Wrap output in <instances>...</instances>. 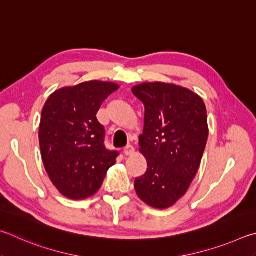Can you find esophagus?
Segmentation results:
<instances>
[{
    "label": "esophagus",
    "instance_id": "1",
    "mask_svg": "<svg viewBox=\"0 0 256 256\" xmlns=\"http://www.w3.org/2000/svg\"><path fill=\"white\" fill-rule=\"evenodd\" d=\"M134 153H135V148H134L132 145H128L127 147H124V154L126 156H130Z\"/></svg>",
    "mask_w": 256,
    "mask_h": 256
}]
</instances>
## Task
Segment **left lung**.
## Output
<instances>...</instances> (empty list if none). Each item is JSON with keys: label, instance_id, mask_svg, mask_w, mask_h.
Wrapping results in <instances>:
<instances>
[{"label": "left lung", "instance_id": "8db88e82", "mask_svg": "<svg viewBox=\"0 0 256 256\" xmlns=\"http://www.w3.org/2000/svg\"><path fill=\"white\" fill-rule=\"evenodd\" d=\"M132 91L145 106L140 150L147 171L135 180L136 194L150 207L168 209L199 170L209 134L207 109L198 94L176 84L142 83Z\"/></svg>", "mask_w": 256, "mask_h": 256}]
</instances>
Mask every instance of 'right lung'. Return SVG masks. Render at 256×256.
I'll list each match as a JSON object with an SVG mask.
<instances>
[{"label":"right lung","mask_w":256,"mask_h":256,"mask_svg":"<svg viewBox=\"0 0 256 256\" xmlns=\"http://www.w3.org/2000/svg\"><path fill=\"white\" fill-rule=\"evenodd\" d=\"M119 85L88 80L62 88L44 103L39 144L49 178L62 196L82 200L96 194L118 152L108 150L96 114Z\"/></svg>","instance_id":"right-lung-1"}]
</instances>
